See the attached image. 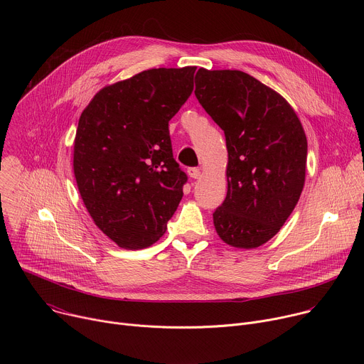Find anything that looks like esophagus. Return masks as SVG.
<instances>
[{
	"label": "esophagus",
	"instance_id": "obj_1",
	"mask_svg": "<svg viewBox=\"0 0 364 364\" xmlns=\"http://www.w3.org/2000/svg\"><path fill=\"white\" fill-rule=\"evenodd\" d=\"M187 173H188V176H190L191 178H198V177H200V174H201L198 168H188V171H187Z\"/></svg>",
	"mask_w": 364,
	"mask_h": 364
}]
</instances>
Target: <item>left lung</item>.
I'll return each mask as SVG.
<instances>
[{
    "label": "left lung",
    "instance_id": "1",
    "mask_svg": "<svg viewBox=\"0 0 364 364\" xmlns=\"http://www.w3.org/2000/svg\"><path fill=\"white\" fill-rule=\"evenodd\" d=\"M196 97L225 131L228 194L213 213L219 237L253 249L284 226L305 183L306 136L277 90L240 70L196 73Z\"/></svg>",
    "mask_w": 364,
    "mask_h": 364
}]
</instances>
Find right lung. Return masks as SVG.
<instances>
[{"label": "right lung", "instance_id": "right-lung-1", "mask_svg": "<svg viewBox=\"0 0 364 364\" xmlns=\"http://www.w3.org/2000/svg\"><path fill=\"white\" fill-rule=\"evenodd\" d=\"M196 68L149 69L102 87L83 109L73 171L95 225L119 247L157 242L187 176L173 159L168 121L193 92Z\"/></svg>", "mask_w": 364, "mask_h": 364}]
</instances>
